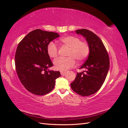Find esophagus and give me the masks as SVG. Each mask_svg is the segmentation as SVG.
<instances>
[{"label":"esophagus","instance_id":"34e87169","mask_svg":"<svg viewBox=\"0 0 128 128\" xmlns=\"http://www.w3.org/2000/svg\"><path fill=\"white\" fill-rule=\"evenodd\" d=\"M60 73H61V75H64V74H65V72H64V71H60Z\"/></svg>","mask_w":128,"mask_h":128}]
</instances>
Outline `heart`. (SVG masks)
<instances>
[{
  "label": "heart",
  "instance_id": "1",
  "mask_svg": "<svg viewBox=\"0 0 128 128\" xmlns=\"http://www.w3.org/2000/svg\"><path fill=\"white\" fill-rule=\"evenodd\" d=\"M64 45L68 46L69 50L67 58L60 57L54 61L55 68L57 70L66 71L74 67L76 59L79 62L86 60L90 51V46L86 40H81L76 36H67L60 39ZM58 48L53 42H50L47 46V52L50 58H55L58 55Z\"/></svg>",
  "mask_w": 128,
  "mask_h": 128
}]
</instances>
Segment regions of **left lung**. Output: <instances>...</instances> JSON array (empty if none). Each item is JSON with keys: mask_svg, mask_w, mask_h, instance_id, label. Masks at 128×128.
Segmentation results:
<instances>
[{"mask_svg": "<svg viewBox=\"0 0 128 128\" xmlns=\"http://www.w3.org/2000/svg\"><path fill=\"white\" fill-rule=\"evenodd\" d=\"M76 32L86 38L90 51L86 61L80 68L86 70L77 72L70 86L76 94L88 96L97 92L105 80L110 68L109 56L102 42L95 34L86 29L77 30Z\"/></svg>", "mask_w": 128, "mask_h": 128, "instance_id": "left-lung-1", "label": "left lung"}]
</instances>
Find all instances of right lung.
<instances>
[{
  "label": "right lung",
  "mask_w": 128,
  "mask_h": 128,
  "mask_svg": "<svg viewBox=\"0 0 128 128\" xmlns=\"http://www.w3.org/2000/svg\"><path fill=\"white\" fill-rule=\"evenodd\" d=\"M58 33L37 29L29 32L19 42L15 55V68L18 78L29 92L43 96L54 88L59 71L49 70L53 64L47 46L59 37Z\"/></svg>",
  "instance_id": "obj_1"
}]
</instances>
